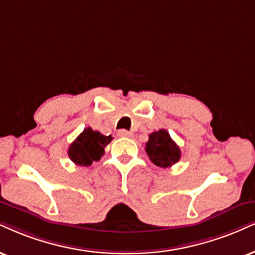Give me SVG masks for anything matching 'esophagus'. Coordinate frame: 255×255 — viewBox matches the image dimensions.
<instances>
[{"instance_id":"obj_1","label":"esophagus","mask_w":255,"mask_h":255,"mask_svg":"<svg viewBox=\"0 0 255 255\" xmlns=\"http://www.w3.org/2000/svg\"><path fill=\"white\" fill-rule=\"evenodd\" d=\"M118 136L119 137H132V132H130V131L122 128V130L118 131Z\"/></svg>"}]
</instances>
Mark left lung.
<instances>
[{"mask_svg":"<svg viewBox=\"0 0 255 255\" xmlns=\"http://www.w3.org/2000/svg\"><path fill=\"white\" fill-rule=\"evenodd\" d=\"M145 151L150 161L157 166L168 168L174 165L181 158V150L166 130L155 131L150 133L145 144Z\"/></svg>","mask_w":255,"mask_h":255,"instance_id":"8db88e82","label":"left lung"}]
</instances>
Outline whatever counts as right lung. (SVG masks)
<instances>
[{"mask_svg": "<svg viewBox=\"0 0 255 255\" xmlns=\"http://www.w3.org/2000/svg\"><path fill=\"white\" fill-rule=\"evenodd\" d=\"M112 139L111 134L104 136L99 131L86 128L68 147V156L77 165L89 166L102 158L104 149Z\"/></svg>", "mask_w": 255, "mask_h": 255, "instance_id": "1", "label": "right lung"}]
</instances>
